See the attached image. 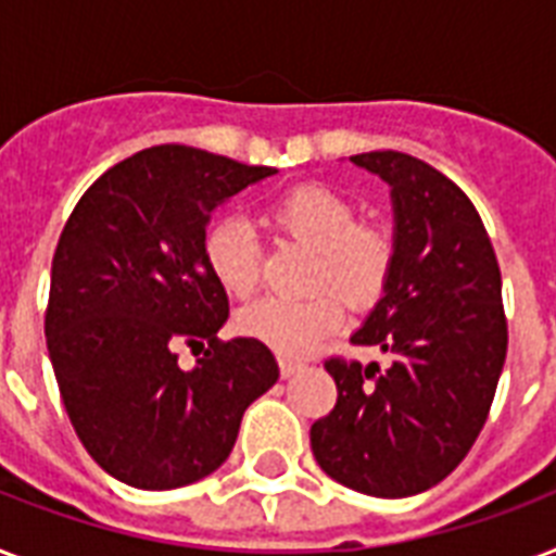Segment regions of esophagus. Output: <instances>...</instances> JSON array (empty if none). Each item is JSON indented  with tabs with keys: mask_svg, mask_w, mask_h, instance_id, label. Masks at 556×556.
I'll return each instance as SVG.
<instances>
[{
	"mask_svg": "<svg viewBox=\"0 0 556 556\" xmlns=\"http://www.w3.org/2000/svg\"><path fill=\"white\" fill-rule=\"evenodd\" d=\"M279 371H282V378H294L296 371H303V364H300V361H294V357L282 355L279 357Z\"/></svg>",
	"mask_w": 556,
	"mask_h": 556,
	"instance_id": "obj_1",
	"label": "esophagus"
}]
</instances>
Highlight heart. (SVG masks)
<instances>
[{
  "instance_id": "obj_1",
  "label": "heart",
  "mask_w": 556,
  "mask_h": 556,
  "mask_svg": "<svg viewBox=\"0 0 556 556\" xmlns=\"http://www.w3.org/2000/svg\"><path fill=\"white\" fill-rule=\"evenodd\" d=\"M265 222L279 236L312 248V288L331 286L357 308L378 300L387 286L395 253L392 233L378 222L355 218V204L343 192L326 185L291 187L270 201ZM204 262L210 277L230 296H251L260 286V248L242 218H222L210 227L204 233ZM337 295L317 291L305 300L265 296L244 305L236 326L279 355H303L343 320V303Z\"/></svg>"
}]
</instances>
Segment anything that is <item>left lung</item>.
<instances>
[{
    "label": "left lung",
    "instance_id": "1",
    "mask_svg": "<svg viewBox=\"0 0 556 556\" xmlns=\"http://www.w3.org/2000/svg\"><path fill=\"white\" fill-rule=\"evenodd\" d=\"M349 161L392 190V268L352 338L392 364L326 361L338 404L312 450L334 482L401 500L453 473L488 421L508 352L502 274L473 201L439 169L392 150Z\"/></svg>",
    "mask_w": 556,
    "mask_h": 556
}]
</instances>
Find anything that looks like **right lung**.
<instances>
[{"mask_svg":"<svg viewBox=\"0 0 556 556\" xmlns=\"http://www.w3.org/2000/svg\"><path fill=\"white\" fill-rule=\"evenodd\" d=\"M274 173L161 143L106 169L65 222L48 355L77 439L124 484L173 491L210 476L277 383L265 343L218 340L230 308L204 262L210 213ZM178 345L205 355L181 370Z\"/></svg>","mask_w":556,"mask_h":556,"instance_id":"add662e5","label":"right lung"}]
</instances>
